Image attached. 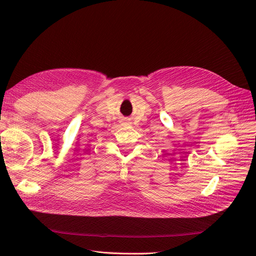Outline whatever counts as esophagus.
Here are the masks:
<instances>
[{
    "mask_svg": "<svg viewBox=\"0 0 256 256\" xmlns=\"http://www.w3.org/2000/svg\"><path fill=\"white\" fill-rule=\"evenodd\" d=\"M125 125H126V124H125Z\"/></svg>",
    "mask_w": 256,
    "mask_h": 256,
    "instance_id": "1",
    "label": "esophagus"
}]
</instances>
